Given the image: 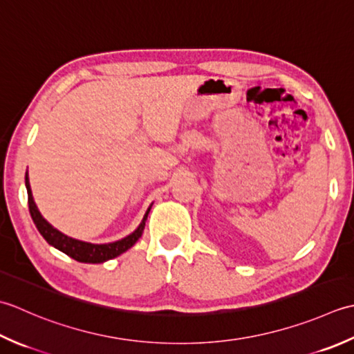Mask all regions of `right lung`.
<instances>
[{"label":"right lung","mask_w":354,"mask_h":354,"mask_svg":"<svg viewBox=\"0 0 354 354\" xmlns=\"http://www.w3.org/2000/svg\"><path fill=\"white\" fill-rule=\"evenodd\" d=\"M26 187H27V196H28V211H30L32 220L35 223V226L38 227L39 234L44 236V240L48 244H52L53 248L64 252V254L68 255L70 258L76 259V261H79V263H90V264L105 263V261H108V259L116 258L120 254L127 252L129 248H133L137 243V240H139L143 234L148 214L151 211V206H153V203L149 205L145 215H143L140 225L137 226L129 235L124 236L122 240L113 241V243L95 244V243H86V241L76 240V238H71L66 234H62L61 230L53 227L44 217H42L38 206H36V203H35L33 196H32V187H30V182H28V172H26Z\"/></svg>","instance_id":"add662e5"}]
</instances>
